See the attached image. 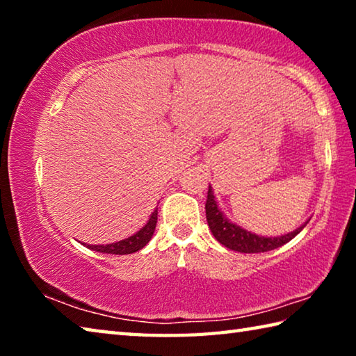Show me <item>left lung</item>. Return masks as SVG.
Masks as SVG:
<instances>
[{"label":"left lung","instance_id":"left-lung-1","mask_svg":"<svg viewBox=\"0 0 356 356\" xmlns=\"http://www.w3.org/2000/svg\"><path fill=\"white\" fill-rule=\"evenodd\" d=\"M206 216L213 237L218 240L221 245H225L226 248L238 252H265L280 248V246L291 242L297 234L301 232V229L308 225V221H306L305 225H301L300 227L295 229V231L278 237L257 236V234L246 231V229L237 226L236 222H231L226 218L225 213L221 212L218 204L215 201L212 186L210 185L206 201Z\"/></svg>","mask_w":356,"mask_h":356}]
</instances>
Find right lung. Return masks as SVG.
Listing matches in <instances>:
<instances>
[{
  "mask_svg": "<svg viewBox=\"0 0 356 356\" xmlns=\"http://www.w3.org/2000/svg\"><path fill=\"white\" fill-rule=\"evenodd\" d=\"M156 215H159V210H154L152 215H150L149 221L144 225L140 231L135 232L134 236H130L124 240H119L116 243H108V245H86L88 248H91L94 251L99 252H105V254H131V252L140 251L149 243V240L152 238L155 226H156Z\"/></svg>",
  "mask_w": 356,
  "mask_h": 356,
  "instance_id": "add662e5",
  "label": "right lung"
}]
</instances>
